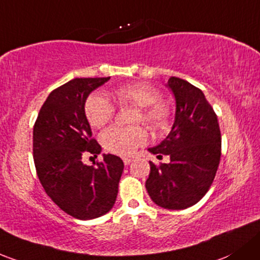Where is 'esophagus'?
I'll return each instance as SVG.
<instances>
[{"label": "esophagus", "instance_id": "34e87169", "mask_svg": "<svg viewBox=\"0 0 260 260\" xmlns=\"http://www.w3.org/2000/svg\"><path fill=\"white\" fill-rule=\"evenodd\" d=\"M131 162H132V158H129V157H124V158H123V163H124L125 166L129 165Z\"/></svg>", "mask_w": 260, "mask_h": 260}]
</instances>
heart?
<instances>
[{"mask_svg":"<svg viewBox=\"0 0 260 260\" xmlns=\"http://www.w3.org/2000/svg\"><path fill=\"white\" fill-rule=\"evenodd\" d=\"M113 95L121 107H138L139 113L136 114L135 122H143L155 133H163L169 128L172 119L171 108L163 102L162 93L155 87L143 82L123 84L114 89ZM84 112L89 124L94 128H101L113 119L116 109L105 95L93 94L86 101ZM146 141V131L138 125H112L101 136V143L105 149L119 155L132 154Z\"/></svg>","mask_w":260,"mask_h":260,"instance_id":"1","label":"heart"}]
</instances>
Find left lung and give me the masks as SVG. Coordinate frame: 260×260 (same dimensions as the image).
Segmentation results:
<instances>
[{
	"mask_svg": "<svg viewBox=\"0 0 260 260\" xmlns=\"http://www.w3.org/2000/svg\"><path fill=\"white\" fill-rule=\"evenodd\" d=\"M176 97V121L167 138L148 151L171 162L151 165L146 188L152 201L166 209H185L208 192L222 152L217 114L203 92L189 82L171 77Z\"/></svg>",
	"mask_w": 260,
	"mask_h": 260,
	"instance_id": "left-lung-1",
	"label": "left lung"
}]
</instances>
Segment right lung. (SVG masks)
Listing matches in <instances>:
<instances>
[{
    "instance_id": "add662e5",
    "label": "right lung",
    "mask_w": 260,
    "mask_h": 260,
    "mask_svg": "<svg viewBox=\"0 0 260 260\" xmlns=\"http://www.w3.org/2000/svg\"><path fill=\"white\" fill-rule=\"evenodd\" d=\"M108 80L75 78L53 89L34 125V160L43 189L63 212L82 220L112 209L124 167L113 154H103L95 166L82 162L84 155L101 153L92 138L84 103Z\"/></svg>"
}]
</instances>
